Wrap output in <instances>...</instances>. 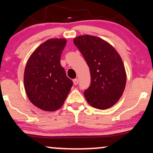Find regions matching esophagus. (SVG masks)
<instances>
[{
	"label": "esophagus",
	"instance_id": "obj_1",
	"mask_svg": "<svg viewBox=\"0 0 153 153\" xmlns=\"http://www.w3.org/2000/svg\"><path fill=\"white\" fill-rule=\"evenodd\" d=\"M73 83H74L75 85H77L78 84V79H77V78L74 79V80H73Z\"/></svg>",
	"mask_w": 153,
	"mask_h": 153
}]
</instances>
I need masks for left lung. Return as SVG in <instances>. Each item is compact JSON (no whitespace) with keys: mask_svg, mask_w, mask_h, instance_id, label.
I'll use <instances>...</instances> for the list:
<instances>
[{"mask_svg":"<svg viewBox=\"0 0 153 153\" xmlns=\"http://www.w3.org/2000/svg\"><path fill=\"white\" fill-rule=\"evenodd\" d=\"M73 42L90 68V85L84 91L87 102L97 109L112 107L122 95L126 82L119 54L109 43L94 36H80Z\"/></svg>","mask_w":153,"mask_h":153,"instance_id":"8db88e82","label":"left lung"}]
</instances>
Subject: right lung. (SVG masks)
Instances as JSON below:
<instances>
[{"label": "right lung", "mask_w": 153, "mask_h": 153, "mask_svg": "<svg viewBox=\"0 0 153 153\" xmlns=\"http://www.w3.org/2000/svg\"><path fill=\"white\" fill-rule=\"evenodd\" d=\"M65 39H51L42 44L25 66L24 84L30 102L44 111H53L62 107L73 86L61 66Z\"/></svg>", "instance_id": "1"}]
</instances>
